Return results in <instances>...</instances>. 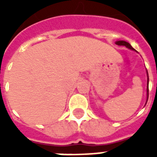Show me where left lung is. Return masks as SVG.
Masks as SVG:
<instances>
[{
	"label": "left lung",
	"mask_w": 157,
	"mask_h": 157,
	"mask_svg": "<svg viewBox=\"0 0 157 157\" xmlns=\"http://www.w3.org/2000/svg\"><path fill=\"white\" fill-rule=\"evenodd\" d=\"M117 45H119V46H125L126 48H129V49H132V50H135V48L132 47L131 45L128 44V42L124 41V40H120V41H117L115 43ZM149 76H148V72H147V100H148V96H149Z\"/></svg>",
	"instance_id": "obj_1"
}]
</instances>
